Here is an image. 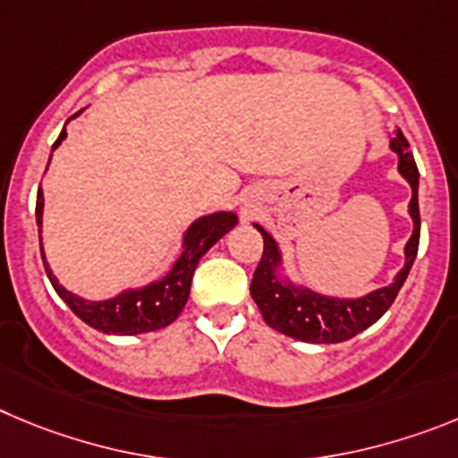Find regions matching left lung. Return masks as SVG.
Instances as JSON below:
<instances>
[{
	"label": "left lung",
	"instance_id": "1",
	"mask_svg": "<svg viewBox=\"0 0 458 458\" xmlns=\"http://www.w3.org/2000/svg\"><path fill=\"white\" fill-rule=\"evenodd\" d=\"M390 150L397 155L399 175L411 184L409 216L413 221V233L403 246V267L397 271L393 283L360 296L321 294L287 274L278 242L262 225L253 224L265 239V250H262V259L250 280V296L258 303L267 327L276 328L287 337H294V340L310 342V344H337V342L352 340L358 333L377 324L393 306L403 280L413 267L415 255H418L420 173L413 155L409 152V141L399 127L393 130Z\"/></svg>",
	"mask_w": 458,
	"mask_h": 458
}]
</instances>
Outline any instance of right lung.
I'll list each match as a JSON object with an SVG mask.
<instances>
[{"mask_svg": "<svg viewBox=\"0 0 458 458\" xmlns=\"http://www.w3.org/2000/svg\"><path fill=\"white\" fill-rule=\"evenodd\" d=\"M81 111H77L75 116H70V121L80 116ZM65 125H68V123H65ZM65 125L64 130H61L59 139L55 141V146H52V150H56V148L61 146V141L68 137V134H65ZM49 159H52V155H49ZM43 208L45 199L43 191L38 189L36 224H38L40 255H43V265L45 271H47L49 283H52V287L56 290V294L65 301V306L75 312L84 324L93 327L96 331L106 333V335H141V333L159 331V328L168 327V324H173V321L178 319L180 312L187 306L193 271L199 267L200 258H203L224 234H228L230 230L239 224L237 214L225 212V209L199 216V219L184 230L182 244H180V255L175 258L171 269H168L162 278L150 280L146 285L127 287V290L118 292V294L111 296V299L90 301L84 299V296H77L75 292L65 290L59 280H56V276L52 274V269H49L43 249V234H40V228H43Z\"/></svg>", "mask_w": 458, "mask_h": 458, "instance_id": "add662e5", "label": "right lung"}]
</instances>
